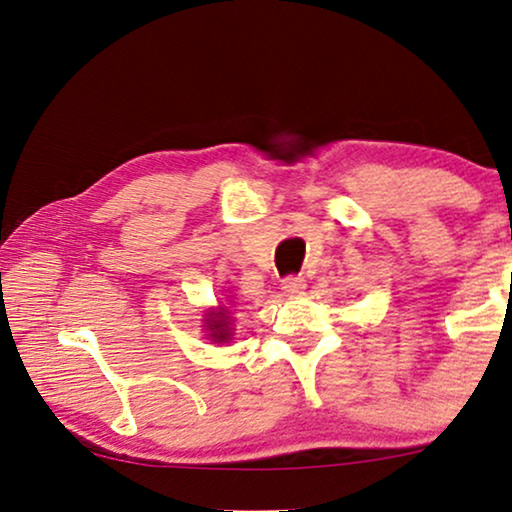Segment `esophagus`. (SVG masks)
<instances>
[{
  "mask_svg": "<svg viewBox=\"0 0 512 512\" xmlns=\"http://www.w3.org/2000/svg\"><path fill=\"white\" fill-rule=\"evenodd\" d=\"M306 290V281L304 278H299V276H288L283 281V292L288 297H299L302 295V292Z\"/></svg>",
  "mask_w": 512,
  "mask_h": 512,
  "instance_id": "obj_1",
  "label": "esophagus"
}]
</instances>
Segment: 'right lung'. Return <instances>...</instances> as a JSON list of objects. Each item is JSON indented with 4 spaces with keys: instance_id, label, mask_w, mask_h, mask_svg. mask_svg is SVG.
<instances>
[{
    "instance_id": "obj_1",
    "label": "right lung",
    "mask_w": 512,
    "mask_h": 512,
    "mask_svg": "<svg viewBox=\"0 0 512 512\" xmlns=\"http://www.w3.org/2000/svg\"><path fill=\"white\" fill-rule=\"evenodd\" d=\"M203 327L208 330V339H213L217 344H224L231 339V316L227 306H217V309H208Z\"/></svg>"
}]
</instances>
